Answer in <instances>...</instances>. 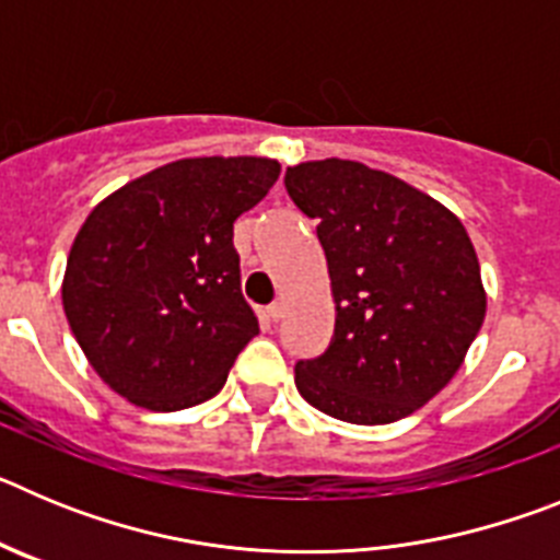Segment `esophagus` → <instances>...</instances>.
Returning <instances> with one entry per match:
<instances>
[{
    "mask_svg": "<svg viewBox=\"0 0 560 560\" xmlns=\"http://www.w3.org/2000/svg\"><path fill=\"white\" fill-rule=\"evenodd\" d=\"M280 316H283V303L266 305V319H271V323H280Z\"/></svg>",
    "mask_w": 560,
    "mask_h": 560,
    "instance_id": "esophagus-1",
    "label": "esophagus"
}]
</instances>
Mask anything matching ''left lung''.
Segmentation results:
<instances>
[{"label":"left lung","mask_w":560,"mask_h":560,"mask_svg":"<svg viewBox=\"0 0 560 560\" xmlns=\"http://www.w3.org/2000/svg\"><path fill=\"white\" fill-rule=\"evenodd\" d=\"M285 190L316 224L336 303L328 348L294 364L296 389L348 423L407 418L446 387L482 328L471 237L427 192L361 162L289 167Z\"/></svg>","instance_id":"8db88e82"}]
</instances>
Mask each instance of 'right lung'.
<instances>
[{
	"mask_svg": "<svg viewBox=\"0 0 560 560\" xmlns=\"http://www.w3.org/2000/svg\"><path fill=\"white\" fill-rule=\"evenodd\" d=\"M277 176L280 165L257 156L179 160L89 212L61 296L78 345L114 393L176 412L224 387L257 334L232 224Z\"/></svg>",
	"mask_w": 560,
	"mask_h": 560,
	"instance_id": "right-lung-1",
	"label": "right lung"
}]
</instances>
